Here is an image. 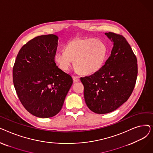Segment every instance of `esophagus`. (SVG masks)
Wrapping results in <instances>:
<instances>
[{
    "instance_id": "34e87169",
    "label": "esophagus",
    "mask_w": 153,
    "mask_h": 153,
    "mask_svg": "<svg viewBox=\"0 0 153 153\" xmlns=\"http://www.w3.org/2000/svg\"><path fill=\"white\" fill-rule=\"evenodd\" d=\"M72 78H73V81L74 82H79V77L78 76H72Z\"/></svg>"
}]
</instances>
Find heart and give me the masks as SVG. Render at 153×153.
<instances>
[{
  "mask_svg": "<svg viewBox=\"0 0 153 153\" xmlns=\"http://www.w3.org/2000/svg\"><path fill=\"white\" fill-rule=\"evenodd\" d=\"M107 54L105 44L93 38L75 39L65 46V51L55 54L54 59L59 68L68 71L74 61L76 70L82 74L97 72L105 62Z\"/></svg>",
  "mask_w": 153,
  "mask_h": 153,
  "instance_id": "heart-1",
  "label": "heart"
}]
</instances>
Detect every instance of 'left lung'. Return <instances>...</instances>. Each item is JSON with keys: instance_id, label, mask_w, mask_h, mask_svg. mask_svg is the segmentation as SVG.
<instances>
[{"instance_id": "8db88e82", "label": "left lung", "mask_w": 153, "mask_h": 153, "mask_svg": "<svg viewBox=\"0 0 153 153\" xmlns=\"http://www.w3.org/2000/svg\"><path fill=\"white\" fill-rule=\"evenodd\" d=\"M105 34L114 42L110 56L99 71L81 77L86 105L98 114L110 113L126 102L138 75L137 59L125 38L112 32Z\"/></svg>"}]
</instances>
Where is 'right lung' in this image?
I'll use <instances>...</instances> for the list:
<instances>
[{
    "label": "right lung",
    "mask_w": 153,
    "mask_h": 153,
    "mask_svg": "<svg viewBox=\"0 0 153 153\" xmlns=\"http://www.w3.org/2000/svg\"><path fill=\"white\" fill-rule=\"evenodd\" d=\"M58 37L36 36L19 51L13 68V82L23 106L33 115L50 118L58 114L72 84L71 76L54 61Z\"/></svg>",
    "instance_id": "obj_1"
}]
</instances>
